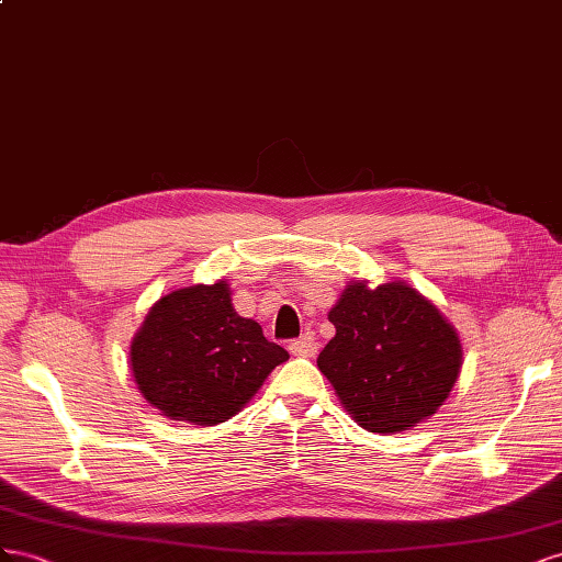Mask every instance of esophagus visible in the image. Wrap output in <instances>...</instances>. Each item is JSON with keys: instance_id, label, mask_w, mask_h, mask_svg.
<instances>
[{"instance_id": "1", "label": "esophagus", "mask_w": 562, "mask_h": 562, "mask_svg": "<svg viewBox=\"0 0 562 562\" xmlns=\"http://www.w3.org/2000/svg\"><path fill=\"white\" fill-rule=\"evenodd\" d=\"M290 352H292V356H299V358H313L317 352V344L313 339V334H303L301 339L292 341Z\"/></svg>"}]
</instances>
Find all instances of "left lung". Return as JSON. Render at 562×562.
Masks as SVG:
<instances>
[{"mask_svg":"<svg viewBox=\"0 0 562 562\" xmlns=\"http://www.w3.org/2000/svg\"><path fill=\"white\" fill-rule=\"evenodd\" d=\"M334 339L317 367L370 432H400L436 414L461 372L457 329L405 282H350L329 311Z\"/></svg>","mask_w":562,"mask_h":562,"instance_id":"obj_1","label":"left lung"}]
</instances>
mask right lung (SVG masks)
I'll return each mask as SVG.
<instances>
[{
  "instance_id": "1",
  "label": "right lung",
  "mask_w": 562,
  "mask_h": 562,
  "mask_svg": "<svg viewBox=\"0 0 562 562\" xmlns=\"http://www.w3.org/2000/svg\"><path fill=\"white\" fill-rule=\"evenodd\" d=\"M286 358L259 323L235 313L223 280L159 299L130 350L143 397L169 419L198 426L235 416Z\"/></svg>"
}]
</instances>
